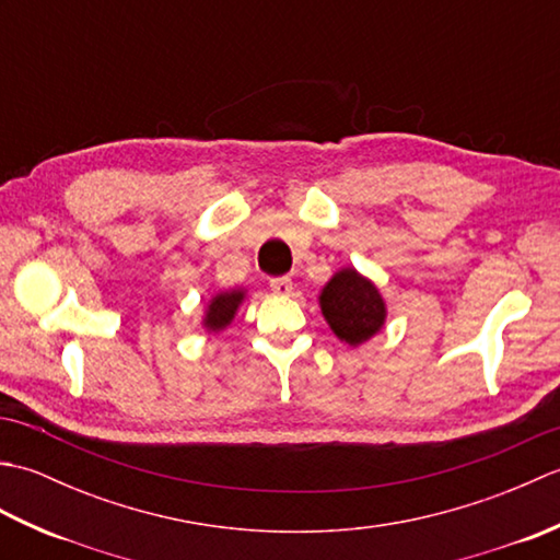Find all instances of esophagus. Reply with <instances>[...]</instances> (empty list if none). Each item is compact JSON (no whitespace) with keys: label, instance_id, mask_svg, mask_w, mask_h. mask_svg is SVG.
Here are the masks:
<instances>
[{"label":"esophagus","instance_id":"1","mask_svg":"<svg viewBox=\"0 0 560 560\" xmlns=\"http://www.w3.org/2000/svg\"><path fill=\"white\" fill-rule=\"evenodd\" d=\"M269 287L277 295H289L293 291V281L289 277H279V279H271Z\"/></svg>","mask_w":560,"mask_h":560}]
</instances>
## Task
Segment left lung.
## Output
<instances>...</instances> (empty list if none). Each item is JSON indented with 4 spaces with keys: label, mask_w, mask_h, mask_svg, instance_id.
I'll use <instances>...</instances> for the list:
<instances>
[{
    "label": "left lung",
    "mask_w": 560,
    "mask_h": 560,
    "mask_svg": "<svg viewBox=\"0 0 560 560\" xmlns=\"http://www.w3.org/2000/svg\"><path fill=\"white\" fill-rule=\"evenodd\" d=\"M319 311L329 329L349 347H361L385 327L387 303L375 283L359 269L343 267L335 271L319 291Z\"/></svg>",
    "instance_id": "left-lung-1"
}]
</instances>
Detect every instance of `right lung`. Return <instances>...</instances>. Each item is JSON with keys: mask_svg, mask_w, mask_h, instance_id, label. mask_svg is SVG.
Listing matches in <instances>:
<instances>
[{"mask_svg": "<svg viewBox=\"0 0 560 560\" xmlns=\"http://www.w3.org/2000/svg\"><path fill=\"white\" fill-rule=\"evenodd\" d=\"M243 301H245V289H229L211 295L205 317H201V327H205L209 335H219V331H223L233 323L237 307L243 305Z\"/></svg>", "mask_w": 560, "mask_h": 560, "instance_id": "obj_1", "label": "right lung"}]
</instances>
